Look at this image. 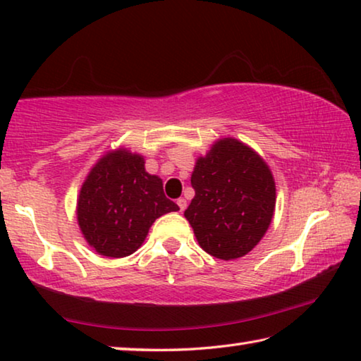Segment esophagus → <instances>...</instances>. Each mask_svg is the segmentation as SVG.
<instances>
[{"label": "esophagus", "instance_id": "34e87169", "mask_svg": "<svg viewBox=\"0 0 361 361\" xmlns=\"http://www.w3.org/2000/svg\"><path fill=\"white\" fill-rule=\"evenodd\" d=\"M177 207H179L180 212H184V209L187 208V200H185V198H179V200H177Z\"/></svg>", "mask_w": 361, "mask_h": 361}]
</instances>
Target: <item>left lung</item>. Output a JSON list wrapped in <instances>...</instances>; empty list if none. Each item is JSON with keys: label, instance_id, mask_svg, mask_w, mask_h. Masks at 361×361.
<instances>
[{"label": "left lung", "instance_id": "obj_1", "mask_svg": "<svg viewBox=\"0 0 361 361\" xmlns=\"http://www.w3.org/2000/svg\"><path fill=\"white\" fill-rule=\"evenodd\" d=\"M184 216L200 247L219 259L247 255L273 219L276 185L266 163L235 138L214 143L193 169Z\"/></svg>", "mask_w": 361, "mask_h": 361}]
</instances>
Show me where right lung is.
<instances>
[{"label": "right lung", "instance_id": "1", "mask_svg": "<svg viewBox=\"0 0 361 361\" xmlns=\"http://www.w3.org/2000/svg\"><path fill=\"white\" fill-rule=\"evenodd\" d=\"M177 209L164 195L161 179L145 171L143 158L118 149L88 174L77 202V219L99 255L123 258L142 245L154 219Z\"/></svg>", "mask_w": 361, "mask_h": 361}]
</instances>
